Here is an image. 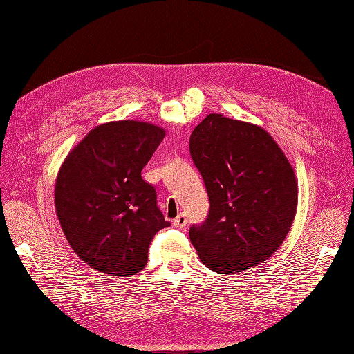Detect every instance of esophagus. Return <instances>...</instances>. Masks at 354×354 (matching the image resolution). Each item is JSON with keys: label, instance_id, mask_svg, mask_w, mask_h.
<instances>
[{"label": "esophagus", "instance_id": "1", "mask_svg": "<svg viewBox=\"0 0 354 354\" xmlns=\"http://www.w3.org/2000/svg\"><path fill=\"white\" fill-rule=\"evenodd\" d=\"M173 223H174L176 227H185L186 224H187V216H186L185 212H180L178 216L174 218Z\"/></svg>", "mask_w": 354, "mask_h": 354}]
</instances>
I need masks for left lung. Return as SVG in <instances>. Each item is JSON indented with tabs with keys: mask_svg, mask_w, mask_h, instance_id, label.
<instances>
[{
	"mask_svg": "<svg viewBox=\"0 0 354 354\" xmlns=\"http://www.w3.org/2000/svg\"><path fill=\"white\" fill-rule=\"evenodd\" d=\"M189 151L209 199L207 218L189 230L201 261L220 274L260 266L279 248L297 211L289 160L261 127L211 113Z\"/></svg>",
	"mask_w": 354,
	"mask_h": 354,
	"instance_id": "obj_1",
	"label": "left lung"
}]
</instances>
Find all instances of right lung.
<instances>
[{"label": "right lung", "mask_w": 354, "mask_h": 354, "mask_svg": "<svg viewBox=\"0 0 354 354\" xmlns=\"http://www.w3.org/2000/svg\"><path fill=\"white\" fill-rule=\"evenodd\" d=\"M162 128L138 121L95 127L63 162L55 187L57 218L80 259L111 276L147 263L155 234L171 223L142 169L164 140Z\"/></svg>", "instance_id": "1"}]
</instances>
